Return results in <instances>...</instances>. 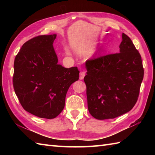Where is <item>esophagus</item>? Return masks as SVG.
<instances>
[{"mask_svg": "<svg viewBox=\"0 0 155 155\" xmlns=\"http://www.w3.org/2000/svg\"><path fill=\"white\" fill-rule=\"evenodd\" d=\"M84 76H85V72L84 71H81L80 72V77H79L80 79L83 80L84 77Z\"/></svg>", "mask_w": 155, "mask_h": 155, "instance_id": "34e87169", "label": "esophagus"}]
</instances>
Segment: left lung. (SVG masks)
I'll return each instance as SVG.
<instances>
[{"label": "left lung", "mask_w": 155, "mask_h": 155, "mask_svg": "<svg viewBox=\"0 0 155 155\" xmlns=\"http://www.w3.org/2000/svg\"><path fill=\"white\" fill-rule=\"evenodd\" d=\"M120 52L86 61L88 111L98 120L114 118L135 105L144 77L140 53L131 39L123 33Z\"/></svg>", "instance_id": "1"}]
</instances>
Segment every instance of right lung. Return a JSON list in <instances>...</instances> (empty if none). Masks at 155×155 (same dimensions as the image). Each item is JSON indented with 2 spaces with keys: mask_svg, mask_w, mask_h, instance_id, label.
I'll list each match as a JSON object with an SVG mask.
<instances>
[{
  "mask_svg": "<svg viewBox=\"0 0 155 155\" xmlns=\"http://www.w3.org/2000/svg\"><path fill=\"white\" fill-rule=\"evenodd\" d=\"M57 35H40L27 41L16 55L12 83L24 109L51 119L63 110L71 85L79 78L77 67L58 64L53 48Z\"/></svg>",
  "mask_w": 155,
  "mask_h": 155,
  "instance_id": "1",
  "label": "right lung"
}]
</instances>
